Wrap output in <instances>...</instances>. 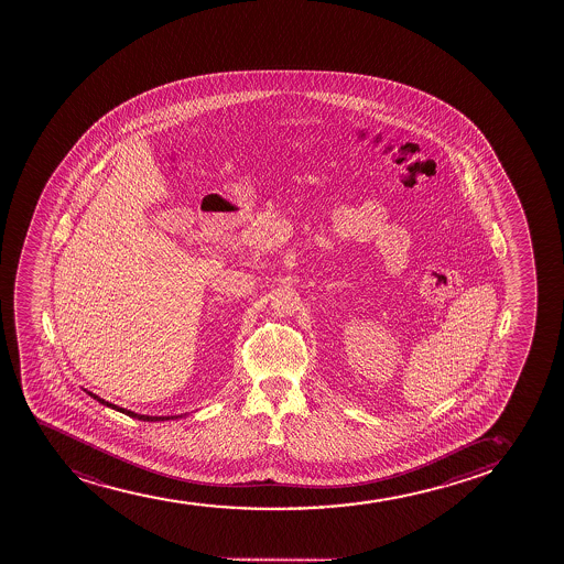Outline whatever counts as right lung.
Wrapping results in <instances>:
<instances>
[{"label": "right lung", "mask_w": 564, "mask_h": 564, "mask_svg": "<svg viewBox=\"0 0 564 564\" xmlns=\"http://www.w3.org/2000/svg\"><path fill=\"white\" fill-rule=\"evenodd\" d=\"M88 395L94 397V399H96V401L101 402V404H105V406H109V409H112V410H118V412H122V414L130 415V417H137V420L167 421V420H176V417H182V415H141V414H135V412H131V410L118 409L117 404H110L109 401H105V399H101V397L94 395V393H90V391H88Z\"/></svg>", "instance_id": "add662e5"}]
</instances>
